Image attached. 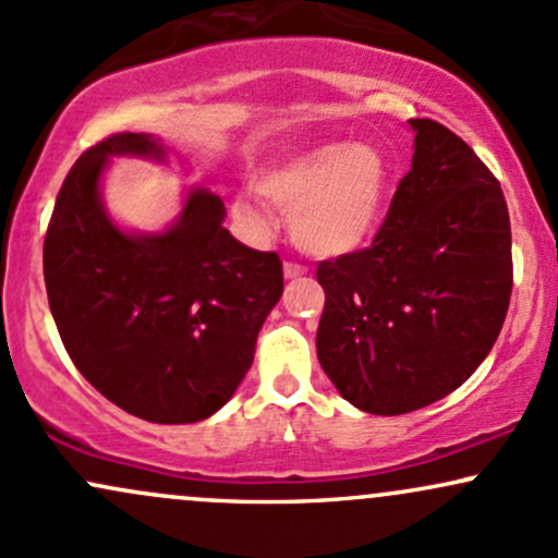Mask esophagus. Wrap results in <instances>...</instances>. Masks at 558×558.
Listing matches in <instances>:
<instances>
[{
  "instance_id": "esophagus-1",
  "label": "esophagus",
  "mask_w": 558,
  "mask_h": 558,
  "mask_svg": "<svg viewBox=\"0 0 558 558\" xmlns=\"http://www.w3.org/2000/svg\"><path fill=\"white\" fill-rule=\"evenodd\" d=\"M283 275H286L288 280L301 278V275H306V267H304V265H296V262H286V265H283Z\"/></svg>"
}]
</instances>
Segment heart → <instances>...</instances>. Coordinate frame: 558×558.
<instances>
[{
  "label": "heart",
  "instance_id": "1",
  "mask_svg": "<svg viewBox=\"0 0 558 558\" xmlns=\"http://www.w3.org/2000/svg\"><path fill=\"white\" fill-rule=\"evenodd\" d=\"M388 157L373 144H323L262 170L257 194L288 213V230L312 257H343L356 252L380 228L390 194ZM233 217L248 230L265 228L254 196L233 198Z\"/></svg>",
  "mask_w": 558,
  "mask_h": 558
}]
</instances>
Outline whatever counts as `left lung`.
<instances>
[{
	"label": "left lung",
	"mask_w": 558,
	"mask_h": 558,
	"mask_svg": "<svg viewBox=\"0 0 558 558\" xmlns=\"http://www.w3.org/2000/svg\"><path fill=\"white\" fill-rule=\"evenodd\" d=\"M409 125L412 170L373 246L317 267V360L345 401L383 417L462 386L496 343L511 299L501 185L446 125Z\"/></svg>",
	"instance_id": "left-lung-1"
}]
</instances>
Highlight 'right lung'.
Segmentation results:
<instances>
[{
	"label": "right lung",
	"mask_w": 558,
	"mask_h": 558,
	"mask_svg": "<svg viewBox=\"0 0 558 558\" xmlns=\"http://www.w3.org/2000/svg\"><path fill=\"white\" fill-rule=\"evenodd\" d=\"M112 157L168 162V149L151 133H118L73 165L44 239L49 310L105 399L159 425L207 420L252 367L283 265L222 228L226 204L209 189H191L165 230L120 228L101 198Z\"/></svg>",
	"instance_id": "add662e5"
}]
</instances>
